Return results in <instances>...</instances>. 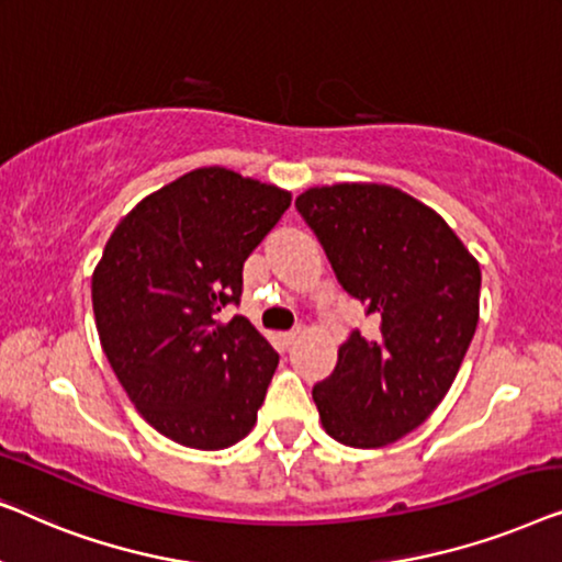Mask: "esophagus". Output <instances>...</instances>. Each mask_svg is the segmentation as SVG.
<instances>
[{"instance_id":"obj_1","label":"esophagus","mask_w":562,"mask_h":562,"mask_svg":"<svg viewBox=\"0 0 562 562\" xmlns=\"http://www.w3.org/2000/svg\"><path fill=\"white\" fill-rule=\"evenodd\" d=\"M303 334V328H292V330H284V334L280 336L282 338V344L284 346H290V344H295L297 341V336Z\"/></svg>"}]
</instances>
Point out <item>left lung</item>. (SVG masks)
Wrapping results in <instances>:
<instances>
[{"instance_id":"left-lung-1","label":"left lung","mask_w":562,"mask_h":562,"mask_svg":"<svg viewBox=\"0 0 562 562\" xmlns=\"http://www.w3.org/2000/svg\"><path fill=\"white\" fill-rule=\"evenodd\" d=\"M300 216L341 288L379 321L353 330L334 374L313 386L321 423L351 448H382L428 420L479 323L481 270L430 205L382 183L307 188Z\"/></svg>"}]
</instances>
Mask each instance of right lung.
Returning <instances> with one entry per match:
<instances>
[{"instance_id":"obj_1","label":"right lung","mask_w":562,"mask_h":562,"mask_svg":"<svg viewBox=\"0 0 562 562\" xmlns=\"http://www.w3.org/2000/svg\"><path fill=\"white\" fill-rule=\"evenodd\" d=\"M292 195L239 172L199 168L142 199L116 224L91 278L109 363L165 438L221 450L249 436L278 351L244 318V262Z\"/></svg>"}]
</instances>
